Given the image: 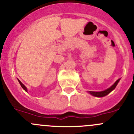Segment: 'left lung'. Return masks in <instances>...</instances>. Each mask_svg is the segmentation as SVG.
Segmentation results:
<instances>
[{
	"label": "left lung",
	"mask_w": 134,
	"mask_h": 134,
	"mask_svg": "<svg viewBox=\"0 0 134 134\" xmlns=\"http://www.w3.org/2000/svg\"><path fill=\"white\" fill-rule=\"evenodd\" d=\"M120 80V79H118L113 84L111 87H109V88L106 89L105 90L102 91V92H92V91H89V92H88L90 95H93V96H94V97H105V96H106L107 95H108L109 93H111L113 90L115 89L116 86H117L118 83H119Z\"/></svg>",
	"instance_id": "1"
}]
</instances>
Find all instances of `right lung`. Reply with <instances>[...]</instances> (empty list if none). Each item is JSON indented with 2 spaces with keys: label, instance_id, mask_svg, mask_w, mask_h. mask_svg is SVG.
Returning <instances> with one entry per match:
<instances>
[{
  "label": "right lung",
  "instance_id": "1",
  "mask_svg": "<svg viewBox=\"0 0 134 134\" xmlns=\"http://www.w3.org/2000/svg\"><path fill=\"white\" fill-rule=\"evenodd\" d=\"M18 82H19V83H20V85H21V87H22V88H23V90H25V92H28V90H27V88H26V86H25V85H23V83H21V81H20V80H19V79H18Z\"/></svg>",
  "mask_w": 134,
  "mask_h": 134
}]
</instances>
